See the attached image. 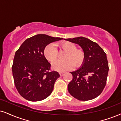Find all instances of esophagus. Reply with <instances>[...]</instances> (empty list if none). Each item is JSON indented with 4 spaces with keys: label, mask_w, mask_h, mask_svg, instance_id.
<instances>
[{
    "label": "esophagus",
    "mask_w": 121,
    "mask_h": 121,
    "mask_svg": "<svg viewBox=\"0 0 121 121\" xmlns=\"http://www.w3.org/2000/svg\"><path fill=\"white\" fill-rule=\"evenodd\" d=\"M59 74H60V76H63L64 75V73H60Z\"/></svg>",
    "instance_id": "obj_1"
}]
</instances>
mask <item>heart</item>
<instances>
[{
    "label": "heart",
    "mask_w": 121,
    "mask_h": 121,
    "mask_svg": "<svg viewBox=\"0 0 121 121\" xmlns=\"http://www.w3.org/2000/svg\"><path fill=\"white\" fill-rule=\"evenodd\" d=\"M60 49L66 51L64 59L65 61L57 60L52 65V68L60 72L68 71L76 67H79L83 63L85 55L82 50L77 49L76 45L70 42H62L59 45ZM43 55L49 62L55 61L58 56V50L53 43L48 44L44 49Z\"/></svg>",
    "instance_id": "obj_1"
}]
</instances>
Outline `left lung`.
<instances>
[{"label":"left lung","instance_id":"1","mask_svg":"<svg viewBox=\"0 0 121 121\" xmlns=\"http://www.w3.org/2000/svg\"><path fill=\"white\" fill-rule=\"evenodd\" d=\"M78 44L84 52L81 68L70 72L73 79L68 84V91L75 98L86 101L101 94L106 85L108 70L107 55L96 42L83 37L65 39Z\"/></svg>","mask_w":121,"mask_h":121}]
</instances>
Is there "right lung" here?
<instances>
[{
	"mask_svg": "<svg viewBox=\"0 0 121 121\" xmlns=\"http://www.w3.org/2000/svg\"><path fill=\"white\" fill-rule=\"evenodd\" d=\"M63 39L39 34L28 38L16 52L12 65L14 82L20 95L30 101L43 100L52 92L58 72L43 55L46 46Z\"/></svg>",
	"mask_w": 121,
	"mask_h": 121,
	"instance_id": "add662e5",
	"label": "right lung"
}]
</instances>
